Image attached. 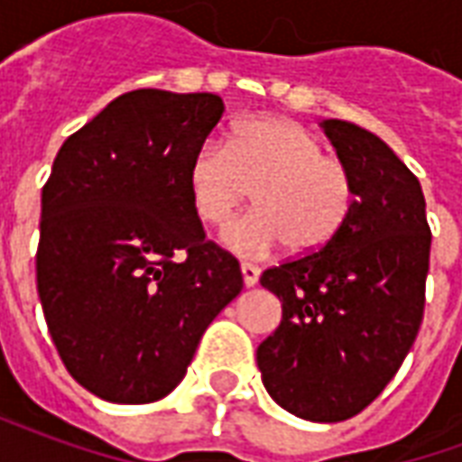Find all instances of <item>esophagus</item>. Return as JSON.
I'll list each match as a JSON object with an SVG mask.
<instances>
[{
	"instance_id": "esophagus-1",
	"label": "esophagus",
	"mask_w": 462,
	"mask_h": 462,
	"mask_svg": "<svg viewBox=\"0 0 462 462\" xmlns=\"http://www.w3.org/2000/svg\"><path fill=\"white\" fill-rule=\"evenodd\" d=\"M242 280H245V287H254L260 282V267L252 262H242Z\"/></svg>"
}]
</instances>
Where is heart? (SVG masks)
<instances>
[{
  "label": "heart",
  "mask_w": 462,
  "mask_h": 462,
  "mask_svg": "<svg viewBox=\"0 0 462 462\" xmlns=\"http://www.w3.org/2000/svg\"><path fill=\"white\" fill-rule=\"evenodd\" d=\"M255 192H251V188ZM192 205L202 222L222 225L252 195L257 208L225 227L222 240L240 254L287 245L304 257L324 250L346 227L356 185L346 162L290 118H254L230 143L208 138L188 168Z\"/></svg>",
  "instance_id": "b5f03b06"
}]
</instances>
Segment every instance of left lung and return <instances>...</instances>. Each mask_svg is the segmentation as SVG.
Instances as JSON below:
<instances>
[{"label":"left lung","mask_w":462,"mask_h":462,"mask_svg":"<svg viewBox=\"0 0 462 462\" xmlns=\"http://www.w3.org/2000/svg\"><path fill=\"white\" fill-rule=\"evenodd\" d=\"M324 133L351 171L354 210L324 250L262 272L282 321L257 346V366L284 411L337 423L386 388L416 341L430 227L420 182L386 143L337 118Z\"/></svg>","instance_id":"1"}]
</instances>
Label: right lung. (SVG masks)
<instances>
[{
    "mask_svg": "<svg viewBox=\"0 0 462 462\" xmlns=\"http://www.w3.org/2000/svg\"><path fill=\"white\" fill-rule=\"evenodd\" d=\"M215 94L138 88L69 135L42 190L36 290L66 371L111 403L178 386L240 262L205 240L188 168L220 123Z\"/></svg>",
    "mask_w": 462,
    "mask_h": 462,
    "instance_id": "obj_1",
    "label": "right lung"
}]
</instances>
